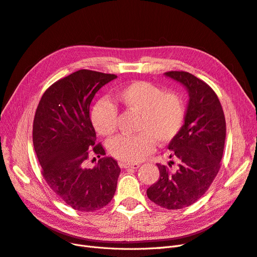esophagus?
<instances>
[{
    "instance_id": "esophagus-1",
    "label": "esophagus",
    "mask_w": 257,
    "mask_h": 257,
    "mask_svg": "<svg viewBox=\"0 0 257 257\" xmlns=\"http://www.w3.org/2000/svg\"><path fill=\"white\" fill-rule=\"evenodd\" d=\"M119 166L121 168H128V169H138L140 167V164L135 163V164H128V163H119Z\"/></svg>"
}]
</instances>
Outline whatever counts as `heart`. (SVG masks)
<instances>
[{"label": "heart", "instance_id": "obj_1", "mask_svg": "<svg viewBox=\"0 0 257 257\" xmlns=\"http://www.w3.org/2000/svg\"><path fill=\"white\" fill-rule=\"evenodd\" d=\"M121 106L139 114L136 136H119L113 139L111 155L122 163H138L161 144L173 141L181 130L185 117V106L177 92H164L158 85L143 80L129 83L116 94ZM93 126L99 135L110 137L116 131L117 109L112 101L101 98L94 104L91 113Z\"/></svg>", "mask_w": 257, "mask_h": 257}]
</instances>
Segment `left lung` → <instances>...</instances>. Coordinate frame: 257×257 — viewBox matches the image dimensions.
Listing matches in <instances>:
<instances>
[{"instance_id":"obj_1","label":"left lung","mask_w":257,"mask_h":257,"mask_svg":"<svg viewBox=\"0 0 257 257\" xmlns=\"http://www.w3.org/2000/svg\"><path fill=\"white\" fill-rule=\"evenodd\" d=\"M167 77L182 83L189 100L184 125L170 142V158L178 166L157 164L158 181L147 189L151 201L167 210H179L199 200L211 186L221 166L225 141V118L214 90L203 80L183 71L166 72Z\"/></svg>"}]
</instances>
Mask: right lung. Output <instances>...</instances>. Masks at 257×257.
<instances>
[{
	"label": "right lung",
	"instance_id": "add662e5",
	"mask_svg": "<svg viewBox=\"0 0 257 257\" xmlns=\"http://www.w3.org/2000/svg\"><path fill=\"white\" fill-rule=\"evenodd\" d=\"M116 77L90 70L74 72L43 93L35 113L33 142L43 178L76 211L100 210L116 191L120 168L113 158L103 157L94 168L86 167L91 156L106 155L100 143L95 144L91 101Z\"/></svg>",
	"mask_w": 257,
	"mask_h": 257
}]
</instances>
